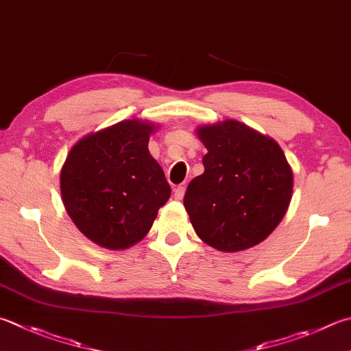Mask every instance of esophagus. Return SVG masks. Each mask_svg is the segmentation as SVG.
Here are the masks:
<instances>
[{
    "instance_id": "esophagus-1",
    "label": "esophagus",
    "mask_w": 351,
    "mask_h": 351,
    "mask_svg": "<svg viewBox=\"0 0 351 351\" xmlns=\"http://www.w3.org/2000/svg\"><path fill=\"white\" fill-rule=\"evenodd\" d=\"M183 195H184V186H183V184H180V186H177L174 189V198H176V200H182Z\"/></svg>"
}]
</instances>
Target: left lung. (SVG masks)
I'll return each instance as SVG.
<instances>
[{
  "label": "left lung",
  "mask_w": 351,
  "mask_h": 351,
  "mask_svg": "<svg viewBox=\"0 0 351 351\" xmlns=\"http://www.w3.org/2000/svg\"><path fill=\"white\" fill-rule=\"evenodd\" d=\"M206 147L204 173L188 184L183 204L197 235L221 252L256 246L290 204L293 174L282 149L238 121L197 128Z\"/></svg>",
  "instance_id": "8db88e82"
}]
</instances>
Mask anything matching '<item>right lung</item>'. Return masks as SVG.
Here are the masks:
<instances>
[{"instance_id": "right-lung-1", "label": "right lung", "mask_w": 351, "mask_h": 351, "mask_svg": "<svg viewBox=\"0 0 351 351\" xmlns=\"http://www.w3.org/2000/svg\"><path fill=\"white\" fill-rule=\"evenodd\" d=\"M154 125L122 121L82 137L61 169V195L73 223L105 249L134 246L171 195L148 151Z\"/></svg>"}]
</instances>
